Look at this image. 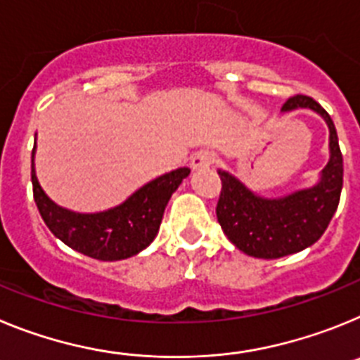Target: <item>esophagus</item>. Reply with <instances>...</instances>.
Returning <instances> with one entry per match:
<instances>
[{"instance_id":"obj_1","label":"esophagus","mask_w":360,"mask_h":360,"mask_svg":"<svg viewBox=\"0 0 360 360\" xmlns=\"http://www.w3.org/2000/svg\"><path fill=\"white\" fill-rule=\"evenodd\" d=\"M214 164V153L209 151V149H202V151H198L193 157V160H191V167L195 171H200V169H207L209 165Z\"/></svg>"}]
</instances>
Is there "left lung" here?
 I'll use <instances>...</instances> for the list:
<instances>
[{
  "instance_id": "obj_1",
  "label": "left lung",
  "mask_w": 360,
  "mask_h": 360,
  "mask_svg": "<svg viewBox=\"0 0 360 360\" xmlns=\"http://www.w3.org/2000/svg\"><path fill=\"white\" fill-rule=\"evenodd\" d=\"M294 110L316 111L328 126L330 158L314 186L278 198H266L229 171L218 169L221 195L216 216L225 236L247 256L278 259L304 250L323 236L339 205L342 155L332 117L307 95L290 97L281 108L283 113Z\"/></svg>"
}]
</instances>
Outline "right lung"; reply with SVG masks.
I'll use <instances>...</instances> for the list:
<instances>
[{"label":"right lung","instance_id":"right-lung-1","mask_svg":"<svg viewBox=\"0 0 360 360\" xmlns=\"http://www.w3.org/2000/svg\"><path fill=\"white\" fill-rule=\"evenodd\" d=\"M34 157L36 144L32 151V186L46 227L70 249L101 262L128 259L149 247L157 238L171 195L191 173L187 167H180L144 184L115 207L101 212H75L57 205L44 193L36 176Z\"/></svg>","mask_w":360,"mask_h":360}]
</instances>
